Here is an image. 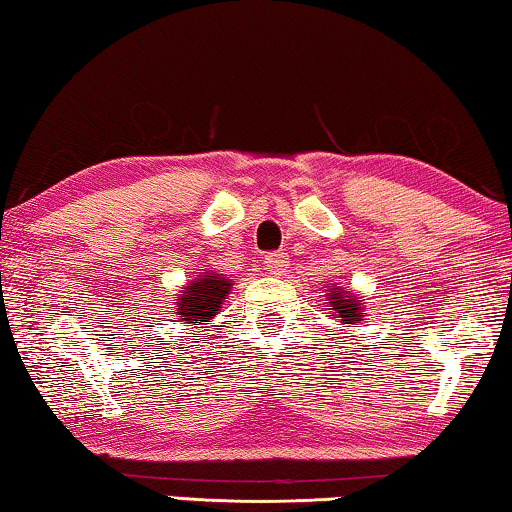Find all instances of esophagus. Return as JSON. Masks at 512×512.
I'll return each instance as SVG.
<instances>
[{
  "instance_id": "obj_1",
  "label": "esophagus",
  "mask_w": 512,
  "mask_h": 512,
  "mask_svg": "<svg viewBox=\"0 0 512 512\" xmlns=\"http://www.w3.org/2000/svg\"><path fill=\"white\" fill-rule=\"evenodd\" d=\"M264 266H266V271H271V273H276V276H280V273L287 269V253L273 250V253L264 257Z\"/></svg>"
}]
</instances>
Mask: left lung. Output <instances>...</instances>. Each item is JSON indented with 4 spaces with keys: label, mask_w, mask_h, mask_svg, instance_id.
I'll return each instance as SVG.
<instances>
[{
    "label": "left lung",
    "mask_w": 512,
    "mask_h": 512,
    "mask_svg": "<svg viewBox=\"0 0 512 512\" xmlns=\"http://www.w3.org/2000/svg\"><path fill=\"white\" fill-rule=\"evenodd\" d=\"M329 304L334 306L331 308V311H336L338 313V318L343 320V325H355V322L362 318V306L357 304L355 299H348V297H343L341 292H329Z\"/></svg>",
    "instance_id": "left-lung-1"
}]
</instances>
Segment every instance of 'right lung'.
Segmentation results:
<instances>
[{
  "label": "right lung",
  "instance_id": "add662e5",
  "mask_svg": "<svg viewBox=\"0 0 512 512\" xmlns=\"http://www.w3.org/2000/svg\"><path fill=\"white\" fill-rule=\"evenodd\" d=\"M229 287H232V283L222 278V273H206V276L197 278L190 287H185L181 301H176L178 318L185 325H190V322L204 325L213 318L215 311H220V304L229 294Z\"/></svg>",
  "mask_w": 512,
  "mask_h": 512
}]
</instances>
